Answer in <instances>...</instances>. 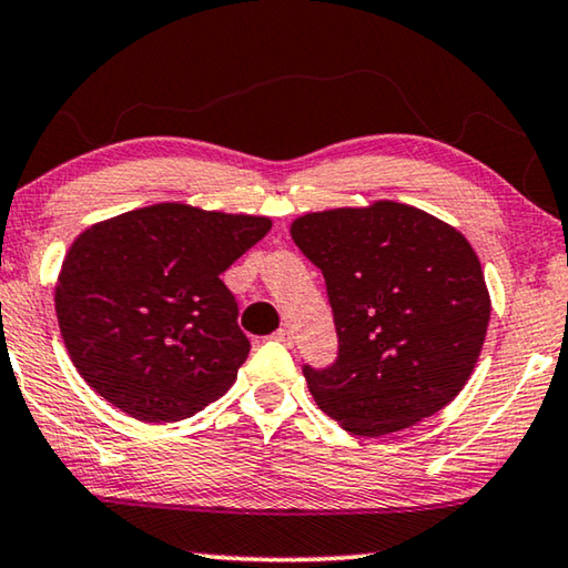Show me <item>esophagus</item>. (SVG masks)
<instances>
[{
    "label": "esophagus",
    "instance_id": "1",
    "mask_svg": "<svg viewBox=\"0 0 568 568\" xmlns=\"http://www.w3.org/2000/svg\"><path fill=\"white\" fill-rule=\"evenodd\" d=\"M273 341L275 343H283V345H293V331L291 328H281L273 333Z\"/></svg>",
    "mask_w": 568,
    "mask_h": 568
}]
</instances>
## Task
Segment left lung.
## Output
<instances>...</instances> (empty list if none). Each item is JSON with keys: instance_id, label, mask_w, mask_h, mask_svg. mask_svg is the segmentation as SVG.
Wrapping results in <instances>:
<instances>
[{"instance_id": "obj_1", "label": "left lung", "mask_w": 568, "mask_h": 568, "mask_svg": "<svg viewBox=\"0 0 568 568\" xmlns=\"http://www.w3.org/2000/svg\"><path fill=\"white\" fill-rule=\"evenodd\" d=\"M291 235L325 277L338 353L303 365L323 413L355 436L434 416L476 368L491 301L456 227L390 203L297 217Z\"/></svg>"}]
</instances>
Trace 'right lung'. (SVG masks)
<instances>
[{
	"label": "right lung",
	"instance_id": "1",
	"mask_svg": "<svg viewBox=\"0 0 568 568\" xmlns=\"http://www.w3.org/2000/svg\"><path fill=\"white\" fill-rule=\"evenodd\" d=\"M271 230L267 217L162 203L74 240L54 291L74 368L145 423L195 416L233 386L250 353L220 281Z\"/></svg>",
	"mask_w": 568,
	"mask_h": 568
}]
</instances>
